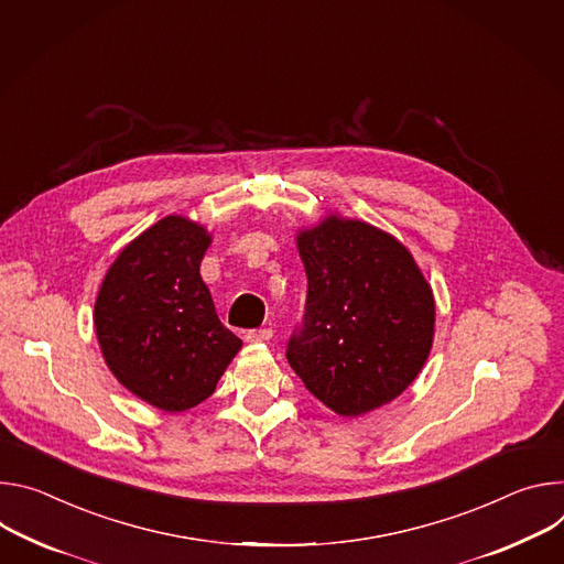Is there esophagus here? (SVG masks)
<instances>
[{
	"mask_svg": "<svg viewBox=\"0 0 564 564\" xmlns=\"http://www.w3.org/2000/svg\"><path fill=\"white\" fill-rule=\"evenodd\" d=\"M271 336H273L271 329H250L243 334V340L246 343H267V340H271Z\"/></svg>",
	"mask_w": 564,
	"mask_h": 564,
	"instance_id": "esophagus-1",
	"label": "esophagus"
}]
</instances>
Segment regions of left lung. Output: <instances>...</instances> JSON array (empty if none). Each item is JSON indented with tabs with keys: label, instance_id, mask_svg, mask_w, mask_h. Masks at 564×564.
<instances>
[{
	"label": "left lung",
	"instance_id": "8db88e82",
	"mask_svg": "<svg viewBox=\"0 0 564 564\" xmlns=\"http://www.w3.org/2000/svg\"><path fill=\"white\" fill-rule=\"evenodd\" d=\"M295 246L308 291L289 365L340 416L388 405L430 356L436 314L430 282L394 235L338 213L300 228Z\"/></svg>",
	"mask_w": 564,
	"mask_h": 564
}]
</instances>
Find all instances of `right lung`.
<instances>
[{"label":"right lung","instance_id":"1","mask_svg":"<svg viewBox=\"0 0 564 564\" xmlns=\"http://www.w3.org/2000/svg\"><path fill=\"white\" fill-rule=\"evenodd\" d=\"M206 226L167 215L124 246L94 304L102 358L116 381L163 412L206 401L241 349L202 280Z\"/></svg>","mask_w":564,"mask_h":564}]
</instances>
